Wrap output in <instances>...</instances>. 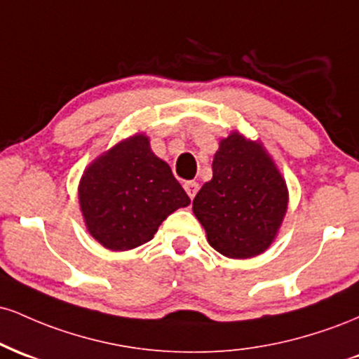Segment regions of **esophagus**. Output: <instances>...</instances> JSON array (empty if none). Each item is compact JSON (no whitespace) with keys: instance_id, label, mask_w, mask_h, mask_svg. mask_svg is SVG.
Listing matches in <instances>:
<instances>
[{"instance_id":"obj_1","label":"esophagus","mask_w":359,"mask_h":359,"mask_svg":"<svg viewBox=\"0 0 359 359\" xmlns=\"http://www.w3.org/2000/svg\"><path fill=\"white\" fill-rule=\"evenodd\" d=\"M184 189H185V192L189 194V197H191V199H194V197H196L197 191H199V184L194 182V180H189V182L184 184Z\"/></svg>"}]
</instances>
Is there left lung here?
I'll return each instance as SVG.
<instances>
[{
  "instance_id": "obj_1",
  "label": "left lung",
  "mask_w": 359,
  "mask_h": 359,
  "mask_svg": "<svg viewBox=\"0 0 359 359\" xmlns=\"http://www.w3.org/2000/svg\"><path fill=\"white\" fill-rule=\"evenodd\" d=\"M287 208L288 189L273 158L262 142L238 131L219 142L212 179L192 203L209 245L234 259L253 258L269 250Z\"/></svg>"
}]
</instances>
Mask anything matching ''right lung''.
<instances>
[{"mask_svg": "<svg viewBox=\"0 0 359 359\" xmlns=\"http://www.w3.org/2000/svg\"><path fill=\"white\" fill-rule=\"evenodd\" d=\"M77 191L89 234L111 251L145 245L167 216L191 204L145 133L121 140L94 158Z\"/></svg>", "mask_w": 359, "mask_h": 359, "instance_id": "obj_1", "label": "right lung"}]
</instances>
